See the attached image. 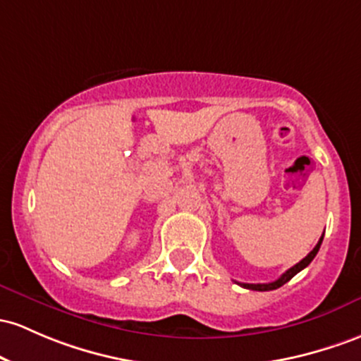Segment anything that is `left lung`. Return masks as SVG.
<instances>
[{
  "label": "left lung",
  "mask_w": 361,
  "mask_h": 361,
  "mask_svg": "<svg viewBox=\"0 0 361 361\" xmlns=\"http://www.w3.org/2000/svg\"><path fill=\"white\" fill-rule=\"evenodd\" d=\"M322 240H324V236H320L319 243L315 245V248H314V250H312L310 253H308V255L305 257L303 260H300L298 264H296V265H293L291 269H288V271L284 272V274L281 276L279 279L272 281V283H264V284H248V283H238V284H240V286L247 288V290H253V291H271V290H277V288H281V286H283V284H286L288 281H290L293 276H296V274H298L300 271H303V269L307 267V265L310 264L312 260L315 259L317 252H319L320 245H322Z\"/></svg>",
  "instance_id": "obj_1"
}]
</instances>
